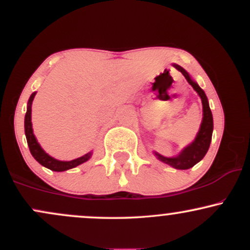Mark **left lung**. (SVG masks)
<instances>
[{
	"label": "left lung",
	"instance_id": "obj_1",
	"mask_svg": "<svg viewBox=\"0 0 250 250\" xmlns=\"http://www.w3.org/2000/svg\"><path fill=\"white\" fill-rule=\"evenodd\" d=\"M174 68L182 73V75L186 77L189 84L194 88V90L199 94L201 97V102H202V110H203V117L202 122H201L199 133H197L196 137L191 143H189L187 147H185L180 151L179 155L173 157H166L162 156L161 154L154 151L155 156L160 160V161L167 163L175 169H189L194 167L196 163H199L201 160L205 157L207 154L209 146L211 142V135H213L214 129V122H213V114H211L210 108H209V102L207 96H206L205 91L200 88V85L191 79L190 75L188 74L187 70L183 69L179 64H173Z\"/></svg>",
	"mask_w": 250,
	"mask_h": 250
}]
</instances>
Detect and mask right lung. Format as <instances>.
<instances>
[{"mask_svg":"<svg viewBox=\"0 0 250 250\" xmlns=\"http://www.w3.org/2000/svg\"><path fill=\"white\" fill-rule=\"evenodd\" d=\"M36 95V91L33 93L28 100V105H27V113H25L24 117V133L25 137H27L28 147H29V150L31 155H33L34 159L36 160L40 165H42L43 167L50 169V170L54 171H64L68 170V169L75 168L77 166L82 165V163L87 162L89 159L93 155V151H89L88 154L83 155V156L79 157V159L71 160V161H60V160L54 159L51 157L49 154L45 153L43 150L40 143L37 142L35 135H34L33 131V125H31V104H33L34 97Z\"/></svg>","mask_w":250,"mask_h":250,"instance_id":"1","label":"right lung"}]
</instances>
